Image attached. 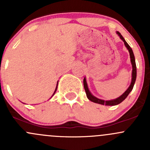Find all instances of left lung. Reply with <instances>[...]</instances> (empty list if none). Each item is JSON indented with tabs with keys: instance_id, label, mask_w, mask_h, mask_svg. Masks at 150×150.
Returning <instances> with one entry per match:
<instances>
[{
	"instance_id": "obj_1",
	"label": "left lung",
	"mask_w": 150,
	"mask_h": 150,
	"mask_svg": "<svg viewBox=\"0 0 150 150\" xmlns=\"http://www.w3.org/2000/svg\"><path fill=\"white\" fill-rule=\"evenodd\" d=\"M117 34L118 35L119 37L120 38V39L124 42V44H125V47L127 48V49L128 50L130 54V58H131V64H132V78H131V85L129 86V87L128 88L126 91L124 92L120 96H119L118 98L115 99H112V100H109V101H104L102 100V99H98L96 98V96H94L93 95L91 94V93L89 91L88 88V85H87V82H86V78H84L83 79V86H84V88L85 91H86V96H87V98L91 102H94V103H97V104H103V105H107V106H114V105H117V104H119L120 103H121L123 100H125V98L128 96V95L129 94L130 92L132 91L133 88H134V83H135L136 79H137V66H136V62H135V57H134V52H133L132 49L130 47L129 45L127 43V42L125 41V39L123 38V37L122 36V35L120 34L119 32L117 31Z\"/></svg>"
}]
</instances>
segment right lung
<instances>
[{
	"label": "right lung",
	"mask_w": 150,
	"mask_h": 150,
	"mask_svg": "<svg viewBox=\"0 0 150 150\" xmlns=\"http://www.w3.org/2000/svg\"><path fill=\"white\" fill-rule=\"evenodd\" d=\"M57 86H58V83H57V87H56V89H55V91H54V93H53L52 96H54V93H56V91H57ZM52 96H51V97H52Z\"/></svg>",
	"instance_id": "1"
}]
</instances>
